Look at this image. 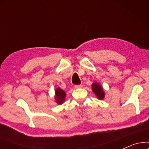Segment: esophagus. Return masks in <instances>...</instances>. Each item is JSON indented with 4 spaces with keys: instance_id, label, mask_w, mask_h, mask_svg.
<instances>
[{
    "instance_id": "34e87169",
    "label": "esophagus",
    "mask_w": 149,
    "mask_h": 149,
    "mask_svg": "<svg viewBox=\"0 0 149 149\" xmlns=\"http://www.w3.org/2000/svg\"><path fill=\"white\" fill-rule=\"evenodd\" d=\"M83 87V85H75L74 88L76 89H79V88H82Z\"/></svg>"
}]
</instances>
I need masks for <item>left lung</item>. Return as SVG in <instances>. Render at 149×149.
<instances>
[{"mask_svg":"<svg viewBox=\"0 0 149 149\" xmlns=\"http://www.w3.org/2000/svg\"><path fill=\"white\" fill-rule=\"evenodd\" d=\"M91 89L99 100H103L105 97V92L102 85L97 82H94L91 85Z\"/></svg>","mask_w":149,"mask_h":149,"instance_id":"left-lung-1","label":"left lung"}]
</instances>
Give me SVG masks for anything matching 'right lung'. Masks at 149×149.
<instances>
[{
    "label": "right lung",
    "mask_w": 149,
    "mask_h": 149,
    "mask_svg": "<svg viewBox=\"0 0 149 149\" xmlns=\"http://www.w3.org/2000/svg\"><path fill=\"white\" fill-rule=\"evenodd\" d=\"M66 93L65 92V91L60 89V87H58V88L55 89L54 99L58 104H62L64 102L65 99H66Z\"/></svg>",
    "instance_id": "add662e5"
}]
</instances>
